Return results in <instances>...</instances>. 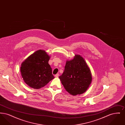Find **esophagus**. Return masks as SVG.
Returning <instances> with one entry per match:
<instances>
[{
    "label": "esophagus",
    "instance_id": "34e87169",
    "mask_svg": "<svg viewBox=\"0 0 125 125\" xmlns=\"http://www.w3.org/2000/svg\"><path fill=\"white\" fill-rule=\"evenodd\" d=\"M59 76V73H57V74H56V75H55V77H58Z\"/></svg>",
    "mask_w": 125,
    "mask_h": 125
}]
</instances>
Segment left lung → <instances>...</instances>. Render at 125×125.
<instances>
[{
	"mask_svg": "<svg viewBox=\"0 0 125 125\" xmlns=\"http://www.w3.org/2000/svg\"><path fill=\"white\" fill-rule=\"evenodd\" d=\"M66 91L73 95H81L89 88L92 74L86 61L80 55L66 61L65 70L59 77Z\"/></svg>",
	"mask_w": 125,
	"mask_h": 125,
	"instance_id": "8db88e82",
	"label": "left lung"
}]
</instances>
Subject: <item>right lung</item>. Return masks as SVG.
Segmentation results:
<instances>
[{
    "mask_svg": "<svg viewBox=\"0 0 125 125\" xmlns=\"http://www.w3.org/2000/svg\"><path fill=\"white\" fill-rule=\"evenodd\" d=\"M50 56L45 51L39 50L21 63L20 71L24 82L31 88L39 89L54 78L48 64Z\"/></svg>",
    "mask_w": 125,
    "mask_h": 125,
    "instance_id": "1",
    "label": "right lung"
}]
</instances>
